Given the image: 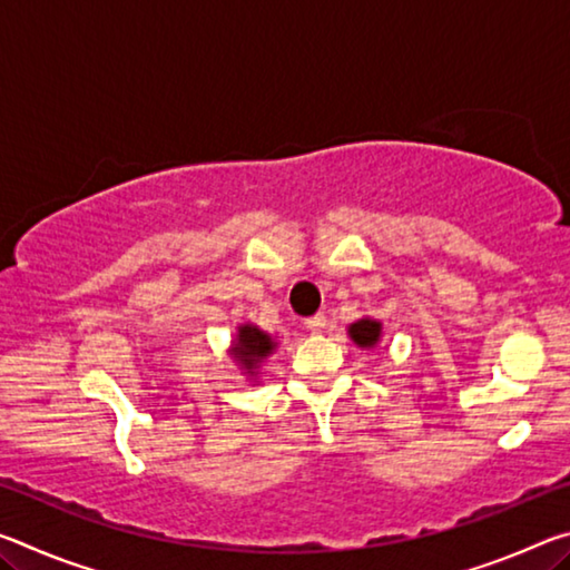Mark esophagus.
<instances>
[{
	"label": "esophagus",
	"mask_w": 570,
	"mask_h": 570,
	"mask_svg": "<svg viewBox=\"0 0 570 570\" xmlns=\"http://www.w3.org/2000/svg\"><path fill=\"white\" fill-rule=\"evenodd\" d=\"M306 330L312 332V334H322V332L326 330V316H324V314L308 316V320H306Z\"/></svg>",
	"instance_id": "obj_1"
}]
</instances>
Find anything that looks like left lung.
<instances>
[{"label": "left lung", "instance_id": "8db88e82", "mask_svg": "<svg viewBox=\"0 0 570 570\" xmlns=\"http://www.w3.org/2000/svg\"><path fill=\"white\" fill-rule=\"evenodd\" d=\"M380 332H382V326L377 322H372V320H362V322H356V324L350 326V336L360 346L377 344Z\"/></svg>", "mask_w": 570, "mask_h": 570}]
</instances>
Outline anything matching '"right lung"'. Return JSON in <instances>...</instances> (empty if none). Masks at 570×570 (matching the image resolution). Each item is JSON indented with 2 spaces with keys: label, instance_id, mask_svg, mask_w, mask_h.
Here are the masks:
<instances>
[{
  "label": "right lung",
  "instance_id": "obj_1",
  "mask_svg": "<svg viewBox=\"0 0 570 570\" xmlns=\"http://www.w3.org/2000/svg\"><path fill=\"white\" fill-rule=\"evenodd\" d=\"M274 350V342L272 336L264 334L262 330H256V326H240L238 330V340L234 352L238 356L240 364H246L248 370H254V366L264 360V356L272 354Z\"/></svg>",
  "mask_w": 570,
  "mask_h": 570
}]
</instances>
